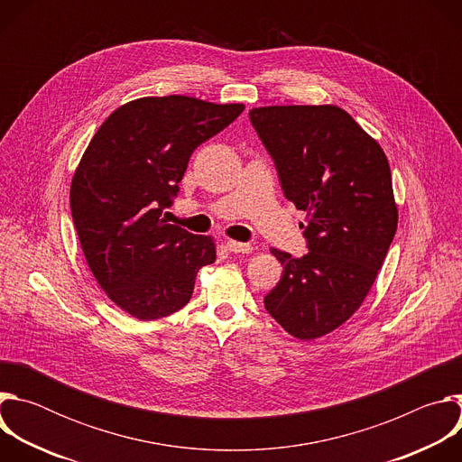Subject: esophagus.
<instances>
[{
	"instance_id": "34e87169",
	"label": "esophagus",
	"mask_w": 462,
	"mask_h": 462,
	"mask_svg": "<svg viewBox=\"0 0 462 462\" xmlns=\"http://www.w3.org/2000/svg\"><path fill=\"white\" fill-rule=\"evenodd\" d=\"M226 248L234 254H250L254 248L248 243H239V241H226Z\"/></svg>"
}]
</instances>
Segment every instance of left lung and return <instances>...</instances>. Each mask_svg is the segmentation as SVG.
I'll return each mask as SVG.
<instances>
[{
    "label": "left lung",
    "mask_w": 462,
    "mask_h": 462,
    "mask_svg": "<svg viewBox=\"0 0 462 462\" xmlns=\"http://www.w3.org/2000/svg\"><path fill=\"white\" fill-rule=\"evenodd\" d=\"M248 115L285 197L307 212L309 252L271 250L283 274L265 309L294 338L316 340L360 309L397 232L389 162L338 106H265Z\"/></svg>",
    "instance_id": "left-lung-1"
}]
</instances>
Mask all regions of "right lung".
<instances>
[{
  "label": "right lung",
  "instance_id": "1",
  "mask_svg": "<svg viewBox=\"0 0 462 462\" xmlns=\"http://www.w3.org/2000/svg\"><path fill=\"white\" fill-rule=\"evenodd\" d=\"M243 109L184 95L144 97L115 109L86 148L71 180L73 223L100 289L134 318L182 309L197 273L216 261L212 236H193L161 216L193 150Z\"/></svg>",
  "mask_w": 462,
  "mask_h": 462
}]
</instances>
